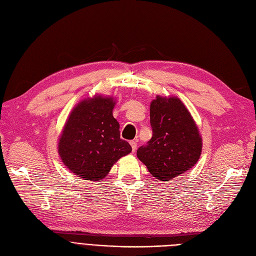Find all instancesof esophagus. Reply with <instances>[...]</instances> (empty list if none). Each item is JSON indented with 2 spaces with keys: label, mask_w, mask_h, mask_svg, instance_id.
Masks as SVG:
<instances>
[{
  "label": "esophagus",
  "mask_w": 256,
  "mask_h": 256,
  "mask_svg": "<svg viewBox=\"0 0 256 256\" xmlns=\"http://www.w3.org/2000/svg\"><path fill=\"white\" fill-rule=\"evenodd\" d=\"M130 145H131L132 151L136 152V147H138V142H136V140H131V142H130Z\"/></svg>",
  "instance_id": "obj_1"
}]
</instances>
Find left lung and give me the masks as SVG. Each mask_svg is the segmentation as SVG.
<instances>
[{
    "label": "left lung",
    "instance_id": "obj_1",
    "mask_svg": "<svg viewBox=\"0 0 256 256\" xmlns=\"http://www.w3.org/2000/svg\"><path fill=\"white\" fill-rule=\"evenodd\" d=\"M150 125L152 138L136 154L153 176L170 180L196 165L202 138L180 100L156 96L150 105Z\"/></svg>",
    "mask_w": 256,
    "mask_h": 256
}]
</instances>
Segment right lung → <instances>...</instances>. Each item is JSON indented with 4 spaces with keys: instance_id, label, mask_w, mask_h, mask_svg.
Segmentation results:
<instances>
[{
    "instance_id": "add662e5",
    "label": "right lung",
    "mask_w": 256,
    "mask_h": 256,
    "mask_svg": "<svg viewBox=\"0 0 256 256\" xmlns=\"http://www.w3.org/2000/svg\"><path fill=\"white\" fill-rule=\"evenodd\" d=\"M114 102L96 96L83 100L72 110L58 142L64 165L88 180H100L114 164L132 148L122 140L120 124L112 116Z\"/></svg>"
}]
</instances>
